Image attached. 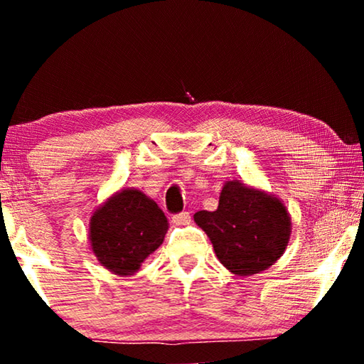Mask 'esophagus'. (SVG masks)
Segmentation results:
<instances>
[{"instance_id":"esophagus-1","label":"esophagus","mask_w":364,"mask_h":364,"mask_svg":"<svg viewBox=\"0 0 364 364\" xmlns=\"http://www.w3.org/2000/svg\"><path fill=\"white\" fill-rule=\"evenodd\" d=\"M189 221H191L189 212H183V213L175 215V217H173V223L176 226H186V225H189Z\"/></svg>"}]
</instances>
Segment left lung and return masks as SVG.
Instances as JSON below:
<instances>
[{
    "mask_svg": "<svg viewBox=\"0 0 364 364\" xmlns=\"http://www.w3.org/2000/svg\"><path fill=\"white\" fill-rule=\"evenodd\" d=\"M194 221L210 239L220 263L242 278L278 262L292 234L284 202L239 180L226 181L217 210L197 212Z\"/></svg>",
    "mask_w": 364,
    "mask_h": 364,
    "instance_id": "left-lung-1",
    "label": "left lung"
}]
</instances>
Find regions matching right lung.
Wrapping results in <instances>:
<instances>
[{"mask_svg":"<svg viewBox=\"0 0 364 364\" xmlns=\"http://www.w3.org/2000/svg\"><path fill=\"white\" fill-rule=\"evenodd\" d=\"M168 220L156 200L134 188L117 191L90 218V249L117 276L136 274L164 242Z\"/></svg>","mask_w":364,"mask_h":364,"instance_id":"obj_1","label":"right lung"}]
</instances>
